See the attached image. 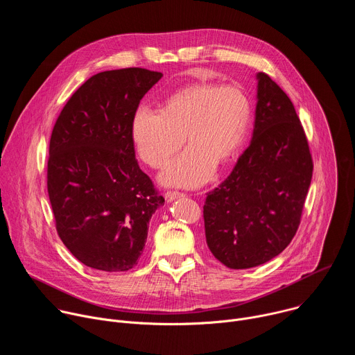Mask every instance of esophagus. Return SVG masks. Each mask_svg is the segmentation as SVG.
Here are the masks:
<instances>
[{
	"mask_svg": "<svg viewBox=\"0 0 355 355\" xmlns=\"http://www.w3.org/2000/svg\"><path fill=\"white\" fill-rule=\"evenodd\" d=\"M182 196H184V193L177 192V191H168V192L164 193V198H166L167 202H173V200H175L178 198H182Z\"/></svg>",
	"mask_w": 355,
	"mask_h": 355,
	"instance_id": "esophagus-1",
	"label": "esophagus"
}]
</instances>
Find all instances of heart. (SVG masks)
Here are the masks:
<instances>
[{
    "instance_id": "obj_1",
    "label": "heart",
    "mask_w": 355,
    "mask_h": 355,
    "mask_svg": "<svg viewBox=\"0 0 355 355\" xmlns=\"http://www.w3.org/2000/svg\"><path fill=\"white\" fill-rule=\"evenodd\" d=\"M251 121L245 94L232 85L195 83L170 95L162 112L139 108L130 125L139 157L162 168L184 143L189 146L167 164L160 181L168 187L205 184L218 163H229L241 147Z\"/></svg>"
}]
</instances>
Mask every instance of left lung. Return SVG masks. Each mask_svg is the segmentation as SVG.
Instances as JSON below:
<instances>
[{"label":"left lung","mask_w":355,"mask_h":355,"mask_svg":"<svg viewBox=\"0 0 355 355\" xmlns=\"http://www.w3.org/2000/svg\"><path fill=\"white\" fill-rule=\"evenodd\" d=\"M250 146L204 205L209 250L227 268L261 266L285 250L300 223L313 163L288 95L257 73Z\"/></svg>","instance_id":"obj_1"}]
</instances>
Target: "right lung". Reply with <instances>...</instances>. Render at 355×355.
Segmentation results:
<instances>
[{"mask_svg": "<svg viewBox=\"0 0 355 355\" xmlns=\"http://www.w3.org/2000/svg\"><path fill=\"white\" fill-rule=\"evenodd\" d=\"M162 73L103 71L67 101L50 137L47 192L56 229L71 254L94 270L137 264L148 222L164 205L135 159L132 118Z\"/></svg>", "mask_w": 355, "mask_h": 355, "instance_id": "obj_1", "label": "right lung"}]
</instances>
